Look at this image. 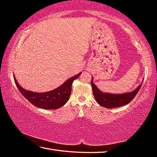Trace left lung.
Here are the masks:
<instances>
[{"instance_id": "obj_1", "label": "left lung", "mask_w": 157, "mask_h": 157, "mask_svg": "<svg viewBox=\"0 0 157 157\" xmlns=\"http://www.w3.org/2000/svg\"><path fill=\"white\" fill-rule=\"evenodd\" d=\"M93 79H94V78L92 77L91 86L93 89V94H94L96 102L102 107L111 109L121 107V106L126 105L129 103L133 100V98L136 96L143 84L142 82V83L134 91L132 92L123 94H113L101 91L95 86V84L93 82Z\"/></svg>"}]
</instances>
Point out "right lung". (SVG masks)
I'll return each mask as SVG.
<instances>
[{
    "instance_id": "obj_1",
    "label": "right lung",
    "mask_w": 157,
    "mask_h": 157,
    "mask_svg": "<svg viewBox=\"0 0 157 157\" xmlns=\"http://www.w3.org/2000/svg\"><path fill=\"white\" fill-rule=\"evenodd\" d=\"M82 73L67 79L58 88L44 93H36L28 91L21 87L14 76L18 89L29 102L35 107L45 109H57L64 105L70 98L73 82L79 78Z\"/></svg>"
}]
</instances>
